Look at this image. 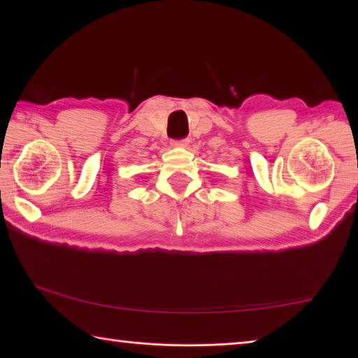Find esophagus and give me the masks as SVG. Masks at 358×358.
<instances>
[{"label": "esophagus", "mask_w": 358, "mask_h": 358, "mask_svg": "<svg viewBox=\"0 0 358 358\" xmlns=\"http://www.w3.org/2000/svg\"><path fill=\"white\" fill-rule=\"evenodd\" d=\"M189 144V139L188 138H183V139H176L171 142V145L173 147H187Z\"/></svg>", "instance_id": "obj_1"}]
</instances>
